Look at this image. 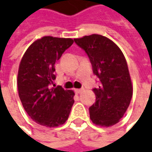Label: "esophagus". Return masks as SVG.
I'll use <instances>...</instances> for the list:
<instances>
[{"instance_id": "1", "label": "esophagus", "mask_w": 152, "mask_h": 152, "mask_svg": "<svg viewBox=\"0 0 152 152\" xmlns=\"http://www.w3.org/2000/svg\"><path fill=\"white\" fill-rule=\"evenodd\" d=\"M82 91H83L82 89H76L75 90V93L76 94H80V93H82Z\"/></svg>"}]
</instances>
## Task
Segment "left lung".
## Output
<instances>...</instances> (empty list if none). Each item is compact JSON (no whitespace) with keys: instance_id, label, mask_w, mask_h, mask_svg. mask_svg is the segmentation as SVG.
<instances>
[{"instance_id":"1","label":"left lung","mask_w":152,"mask_h":152,"mask_svg":"<svg viewBox=\"0 0 152 152\" xmlns=\"http://www.w3.org/2000/svg\"><path fill=\"white\" fill-rule=\"evenodd\" d=\"M74 41L87 53L101 81L93 90L96 100L89 108L90 118L96 125L111 127L124 117L133 95L125 57L113 40L101 34L85 35Z\"/></svg>"}]
</instances>
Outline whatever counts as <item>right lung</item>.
Listing matches in <instances>:
<instances>
[{
	"instance_id": "add662e5",
	"label": "right lung",
	"mask_w": 152,
	"mask_h": 152,
	"mask_svg": "<svg viewBox=\"0 0 152 152\" xmlns=\"http://www.w3.org/2000/svg\"><path fill=\"white\" fill-rule=\"evenodd\" d=\"M73 43L71 38L44 36L34 41L21 59L17 79L19 98L28 115L40 125L55 128L68 118L75 94L51 85L56 62Z\"/></svg>"
}]
</instances>
